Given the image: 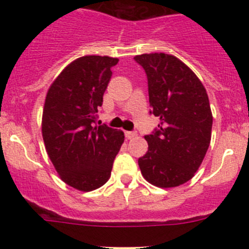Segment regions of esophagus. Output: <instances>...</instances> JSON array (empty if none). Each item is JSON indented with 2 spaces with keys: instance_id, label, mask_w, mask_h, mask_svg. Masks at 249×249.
<instances>
[{
  "instance_id": "1",
  "label": "esophagus",
  "mask_w": 249,
  "mask_h": 249,
  "mask_svg": "<svg viewBox=\"0 0 249 249\" xmlns=\"http://www.w3.org/2000/svg\"><path fill=\"white\" fill-rule=\"evenodd\" d=\"M136 131H125V137L126 139H134V137H136Z\"/></svg>"
}]
</instances>
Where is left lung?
<instances>
[{
  "label": "left lung",
  "mask_w": 249,
  "mask_h": 249,
  "mask_svg": "<svg viewBox=\"0 0 249 249\" xmlns=\"http://www.w3.org/2000/svg\"><path fill=\"white\" fill-rule=\"evenodd\" d=\"M145 71L150 113L160 118L144 136L148 152L139 159L150 184L173 188L192 179L210 147L212 112L205 87L196 74L173 55L164 53L134 57Z\"/></svg>",
  "instance_id": "obj_1"
}]
</instances>
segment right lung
Returning a JSON list of instances; mask_svg holds the SVG:
<instances>
[{"label": "right lung", "mask_w": 249, "mask_h": 249, "mask_svg": "<svg viewBox=\"0 0 249 249\" xmlns=\"http://www.w3.org/2000/svg\"><path fill=\"white\" fill-rule=\"evenodd\" d=\"M117 57L87 55L67 65L50 85L42 117L46 150L60 178L80 192L102 187L124 132L95 125Z\"/></svg>", "instance_id": "1"}]
</instances>
